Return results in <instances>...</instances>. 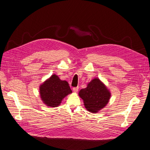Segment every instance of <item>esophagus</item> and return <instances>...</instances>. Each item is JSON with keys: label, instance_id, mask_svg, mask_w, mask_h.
<instances>
[{"label": "esophagus", "instance_id": "obj_1", "mask_svg": "<svg viewBox=\"0 0 150 150\" xmlns=\"http://www.w3.org/2000/svg\"><path fill=\"white\" fill-rule=\"evenodd\" d=\"M78 89H79V88H78V87H74V88H72L74 92H75V93H76V92L78 91Z\"/></svg>", "mask_w": 150, "mask_h": 150}]
</instances>
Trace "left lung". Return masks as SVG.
<instances>
[{"label": "left lung", "mask_w": 150, "mask_h": 150, "mask_svg": "<svg viewBox=\"0 0 150 150\" xmlns=\"http://www.w3.org/2000/svg\"><path fill=\"white\" fill-rule=\"evenodd\" d=\"M86 109L90 112L97 113L108 103L111 97L110 90L99 78H94L85 88L79 92Z\"/></svg>", "instance_id": "1"}]
</instances>
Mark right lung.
I'll return each instance as SVG.
<instances>
[{
    "instance_id": "1",
    "label": "right lung",
    "mask_w": 150,
    "mask_h": 150,
    "mask_svg": "<svg viewBox=\"0 0 150 150\" xmlns=\"http://www.w3.org/2000/svg\"><path fill=\"white\" fill-rule=\"evenodd\" d=\"M40 94L43 103L49 107H57L67 96L72 93L69 84L53 74L40 86Z\"/></svg>"
}]
</instances>
